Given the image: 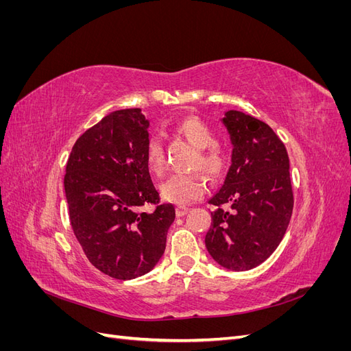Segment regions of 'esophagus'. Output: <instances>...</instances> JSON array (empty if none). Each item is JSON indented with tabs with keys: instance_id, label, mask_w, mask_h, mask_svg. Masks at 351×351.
Wrapping results in <instances>:
<instances>
[{
	"instance_id": "esophagus-1",
	"label": "esophagus",
	"mask_w": 351,
	"mask_h": 351,
	"mask_svg": "<svg viewBox=\"0 0 351 351\" xmlns=\"http://www.w3.org/2000/svg\"><path fill=\"white\" fill-rule=\"evenodd\" d=\"M187 212H189V208L187 206H182V205H180V206H177L176 208V215L180 218V217H184L186 214H187Z\"/></svg>"
}]
</instances>
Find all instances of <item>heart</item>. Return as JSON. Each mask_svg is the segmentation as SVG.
Here are the masks:
<instances>
[{"label":"heart","instance_id":"1","mask_svg":"<svg viewBox=\"0 0 351 351\" xmlns=\"http://www.w3.org/2000/svg\"><path fill=\"white\" fill-rule=\"evenodd\" d=\"M177 133L197 147L193 167L200 168L210 177H219L230 165V154L224 146L215 142V132L195 117H189L176 125ZM145 156L151 171L161 177L165 171V146L161 134L154 133L146 141ZM206 192V180L202 174H174L161 186L162 197L176 205H189L199 200Z\"/></svg>","mask_w":351,"mask_h":351}]
</instances>
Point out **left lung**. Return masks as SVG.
I'll return each mask as SVG.
<instances>
[{
	"instance_id": "obj_1",
	"label": "left lung",
	"mask_w": 351,
	"mask_h": 351,
	"mask_svg": "<svg viewBox=\"0 0 351 351\" xmlns=\"http://www.w3.org/2000/svg\"><path fill=\"white\" fill-rule=\"evenodd\" d=\"M222 121L234 149L226 182L209 200L215 209L205 244L221 267L247 271L271 256L289 227L294 204L289 154L258 119L231 110Z\"/></svg>"
}]
</instances>
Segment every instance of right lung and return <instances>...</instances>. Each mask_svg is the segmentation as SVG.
Returning <instances> with one entry per match:
<instances>
[{"mask_svg": "<svg viewBox=\"0 0 351 351\" xmlns=\"http://www.w3.org/2000/svg\"><path fill=\"white\" fill-rule=\"evenodd\" d=\"M149 121L139 108L114 111L84 132L66 165L64 189L74 236L95 268L115 280L149 272L176 218L159 204L146 162ZM145 204L156 210L143 213Z\"/></svg>", "mask_w": 351, "mask_h": 351, "instance_id": "add662e5", "label": "right lung"}]
</instances>
